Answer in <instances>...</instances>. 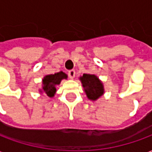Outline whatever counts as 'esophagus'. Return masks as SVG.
I'll return each mask as SVG.
<instances>
[{
  "instance_id": "obj_1",
  "label": "esophagus",
  "mask_w": 152,
  "mask_h": 152,
  "mask_svg": "<svg viewBox=\"0 0 152 152\" xmlns=\"http://www.w3.org/2000/svg\"><path fill=\"white\" fill-rule=\"evenodd\" d=\"M75 75H76L75 70H70V71H68V76L71 79H73L75 77Z\"/></svg>"
}]
</instances>
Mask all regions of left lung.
Here are the masks:
<instances>
[{
	"mask_svg": "<svg viewBox=\"0 0 152 152\" xmlns=\"http://www.w3.org/2000/svg\"><path fill=\"white\" fill-rule=\"evenodd\" d=\"M80 80L88 99L96 100L103 94V86L96 76L91 74H83V76L80 77Z\"/></svg>",
	"mask_w": 152,
	"mask_h": 152,
	"instance_id": "obj_1",
	"label": "left lung"
}]
</instances>
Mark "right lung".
Masks as SVG:
<instances>
[{
    "label": "right lung",
    "instance_id": "1",
    "mask_svg": "<svg viewBox=\"0 0 152 152\" xmlns=\"http://www.w3.org/2000/svg\"><path fill=\"white\" fill-rule=\"evenodd\" d=\"M67 76L63 72L55 73L53 75H48L45 76L43 79V91L46 94L47 96L50 98H52L54 96V94L56 92L55 86L59 85L61 80L63 79H66Z\"/></svg>",
    "mask_w": 152,
    "mask_h": 152
}]
</instances>
